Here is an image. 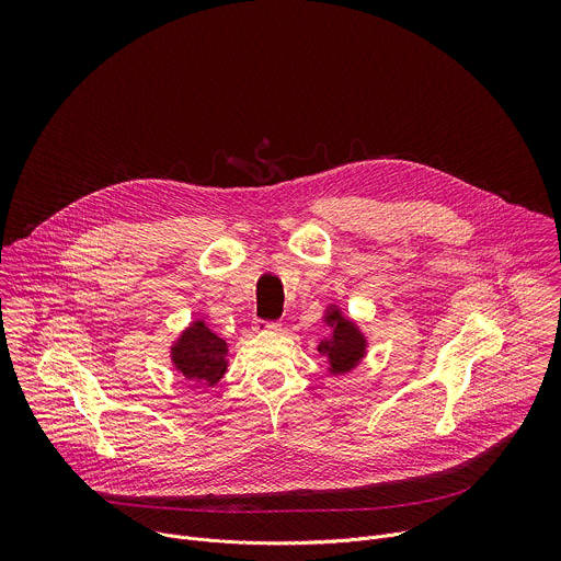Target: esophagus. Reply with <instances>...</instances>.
Listing matches in <instances>:
<instances>
[{"label":"esophagus","instance_id":"34e87169","mask_svg":"<svg viewBox=\"0 0 561 561\" xmlns=\"http://www.w3.org/2000/svg\"><path fill=\"white\" fill-rule=\"evenodd\" d=\"M255 329H257V331H279L282 324H279V322H257Z\"/></svg>","mask_w":561,"mask_h":561}]
</instances>
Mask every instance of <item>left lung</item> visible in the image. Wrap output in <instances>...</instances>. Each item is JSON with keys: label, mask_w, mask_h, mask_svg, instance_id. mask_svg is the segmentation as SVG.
Instances as JSON below:
<instances>
[{"label": "left lung", "mask_w": 561, "mask_h": 561, "mask_svg": "<svg viewBox=\"0 0 561 561\" xmlns=\"http://www.w3.org/2000/svg\"><path fill=\"white\" fill-rule=\"evenodd\" d=\"M324 324L331 329V335L319 342L317 351L329 359L331 375H346L362 364L368 348V340L337 304L327 306Z\"/></svg>", "instance_id": "left-lung-1"}]
</instances>
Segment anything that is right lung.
Segmentation results:
<instances>
[{
	"label": "right lung",
	"mask_w": 561,
	"mask_h": 561,
	"mask_svg": "<svg viewBox=\"0 0 561 561\" xmlns=\"http://www.w3.org/2000/svg\"><path fill=\"white\" fill-rule=\"evenodd\" d=\"M171 362L188 381L215 386L228 368V344L206 327L204 319H195L173 342Z\"/></svg>",
	"instance_id": "add662e5"
}]
</instances>
